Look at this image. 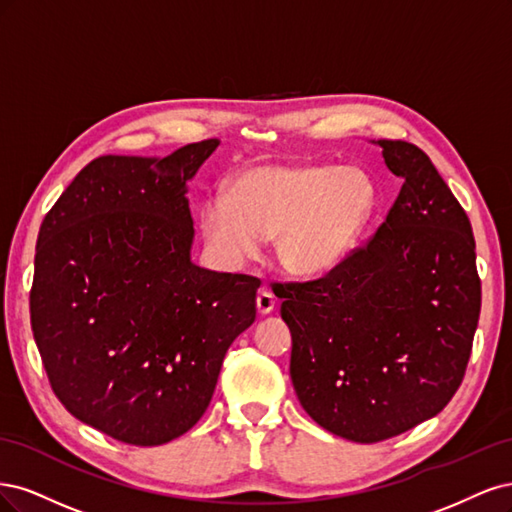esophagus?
Returning <instances> with one entry per match:
<instances>
[{
    "label": "esophagus",
    "mask_w": 512,
    "mask_h": 512,
    "mask_svg": "<svg viewBox=\"0 0 512 512\" xmlns=\"http://www.w3.org/2000/svg\"><path fill=\"white\" fill-rule=\"evenodd\" d=\"M274 306H276V300H274L272 291L261 289L257 293V310H259V315H270V312L274 310Z\"/></svg>",
    "instance_id": "esophagus-1"
}]
</instances>
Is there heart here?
<instances>
[{
    "instance_id": "heart-1",
    "label": "heart",
    "mask_w": 512,
    "mask_h": 512,
    "mask_svg": "<svg viewBox=\"0 0 512 512\" xmlns=\"http://www.w3.org/2000/svg\"><path fill=\"white\" fill-rule=\"evenodd\" d=\"M378 210V187L361 168L317 161H263L236 172L227 197L212 195L200 229L212 253L229 263L253 257L276 236L283 268L325 274L349 255Z\"/></svg>"
}]
</instances>
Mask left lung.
<instances>
[{"instance_id": "left-lung-1", "label": "left lung", "mask_w": 512, "mask_h": 512, "mask_svg": "<svg viewBox=\"0 0 512 512\" xmlns=\"http://www.w3.org/2000/svg\"><path fill=\"white\" fill-rule=\"evenodd\" d=\"M374 144L404 180L385 223L325 276L274 285L300 404L327 432L364 444L449 404L481 312L468 214L419 146Z\"/></svg>"}]
</instances>
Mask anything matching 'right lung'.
Wrapping results in <instances>:
<instances>
[{
	"instance_id": "right-lung-1",
	"label": "right lung",
	"mask_w": 512,
	"mask_h": 512,
	"mask_svg": "<svg viewBox=\"0 0 512 512\" xmlns=\"http://www.w3.org/2000/svg\"><path fill=\"white\" fill-rule=\"evenodd\" d=\"M217 146L97 157L38 234L29 310L48 381L78 421L136 447L202 419L227 349L255 321V276L191 261L187 183Z\"/></svg>"
}]
</instances>
